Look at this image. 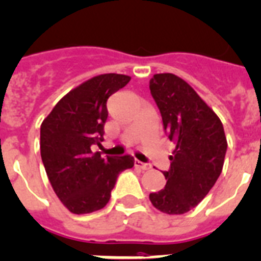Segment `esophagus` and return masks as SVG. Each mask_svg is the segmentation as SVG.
I'll return each instance as SVG.
<instances>
[{"label":"esophagus","mask_w":261,"mask_h":261,"mask_svg":"<svg viewBox=\"0 0 261 261\" xmlns=\"http://www.w3.org/2000/svg\"><path fill=\"white\" fill-rule=\"evenodd\" d=\"M135 167L139 168V169H141V171H148V169H150L149 164H144V163H141V161H139V160L135 161Z\"/></svg>","instance_id":"esophagus-1"}]
</instances>
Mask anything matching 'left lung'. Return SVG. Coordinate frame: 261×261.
Segmentation results:
<instances>
[{"instance_id": "1", "label": "left lung", "mask_w": 261, "mask_h": 261, "mask_svg": "<svg viewBox=\"0 0 261 261\" xmlns=\"http://www.w3.org/2000/svg\"><path fill=\"white\" fill-rule=\"evenodd\" d=\"M150 93L168 137L176 144L164 172L167 185L149 195L150 203L168 215H182L208 195L223 171L227 137L219 116L187 81L172 73L154 74Z\"/></svg>"}]
</instances>
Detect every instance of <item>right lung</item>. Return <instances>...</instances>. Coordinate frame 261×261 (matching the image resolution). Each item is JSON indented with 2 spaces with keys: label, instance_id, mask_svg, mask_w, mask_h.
I'll use <instances>...</instances> for the list:
<instances>
[{
  "label": "right lung",
  "instance_id": "right-lung-1",
  "mask_svg": "<svg viewBox=\"0 0 261 261\" xmlns=\"http://www.w3.org/2000/svg\"><path fill=\"white\" fill-rule=\"evenodd\" d=\"M130 77L105 73L87 80L58 101L41 124V159L51 188L69 212L104 208L120 172L135 165L132 156L105 157L92 145L104 141L107 101Z\"/></svg>",
  "mask_w": 261,
  "mask_h": 261
}]
</instances>
